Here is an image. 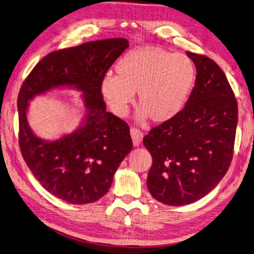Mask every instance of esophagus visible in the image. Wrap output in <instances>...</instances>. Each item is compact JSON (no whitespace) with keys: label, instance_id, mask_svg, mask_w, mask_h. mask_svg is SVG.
I'll return each mask as SVG.
<instances>
[{"label":"esophagus","instance_id":"34e87169","mask_svg":"<svg viewBox=\"0 0 254 254\" xmlns=\"http://www.w3.org/2000/svg\"><path fill=\"white\" fill-rule=\"evenodd\" d=\"M131 136H132V140L134 146H139L141 140H143V133H141L139 129L132 127L131 128Z\"/></svg>","mask_w":254,"mask_h":254}]
</instances>
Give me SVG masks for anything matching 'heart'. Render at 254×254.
<instances>
[{"instance_id":"b5f03b06","label":"heart","mask_w":254,"mask_h":254,"mask_svg":"<svg viewBox=\"0 0 254 254\" xmlns=\"http://www.w3.org/2000/svg\"><path fill=\"white\" fill-rule=\"evenodd\" d=\"M117 75L106 74L99 92L111 113L127 116L135 93L140 106L138 121L163 123L178 116L196 82V67L190 57L156 47L135 50L116 64Z\"/></svg>"}]
</instances>
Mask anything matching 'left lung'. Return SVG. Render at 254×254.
I'll return each instance as SVG.
<instances>
[{
	"instance_id": "8db88e82",
	"label": "left lung",
	"mask_w": 254,
	"mask_h": 254,
	"mask_svg": "<svg viewBox=\"0 0 254 254\" xmlns=\"http://www.w3.org/2000/svg\"><path fill=\"white\" fill-rule=\"evenodd\" d=\"M186 54L197 70L190 98L143 140L152 157L147 188L167 205L190 204L214 190L231 166L238 122L237 100L222 69L203 55Z\"/></svg>"
}]
</instances>
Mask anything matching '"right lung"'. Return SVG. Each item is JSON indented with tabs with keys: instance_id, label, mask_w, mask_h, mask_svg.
I'll return each instance as SVG.
<instances>
[{
	"instance_id": "1",
	"label": "right lung",
	"mask_w": 254,
	"mask_h": 254,
	"mask_svg": "<svg viewBox=\"0 0 254 254\" xmlns=\"http://www.w3.org/2000/svg\"><path fill=\"white\" fill-rule=\"evenodd\" d=\"M128 47L127 39L93 41L53 52L35 66L18 94L19 146L34 178L53 196L72 204L97 201L132 150L127 123L106 111L100 80ZM57 88L81 91L85 115L79 127L56 140L38 137L28 126V103Z\"/></svg>"
}]
</instances>
